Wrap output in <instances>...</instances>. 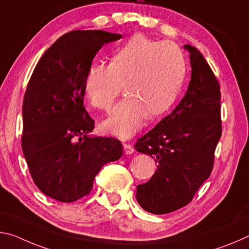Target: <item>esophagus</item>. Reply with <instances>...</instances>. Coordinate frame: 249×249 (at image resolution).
Instances as JSON below:
<instances>
[{
	"label": "esophagus",
	"instance_id": "34e87169",
	"mask_svg": "<svg viewBox=\"0 0 249 249\" xmlns=\"http://www.w3.org/2000/svg\"><path fill=\"white\" fill-rule=\"evenodd\" d=\"M124 153L127 154V156H128V154H132L134 152V149H133V146L131 144L124 143Z\"/></svg>",
	"mask_w": 249,
	"mask_h": 249
}]
</instances>
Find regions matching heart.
I'll use <instances>...</instances> for the list:
<instances>
[{"mask_svg":"<svg viewBox=\"0 0 249 249\" xmlns=\"http://www.w3.org/2000/svg\"><path fill=\"white\" fill-rule=\"evenodd\" d=\"M181 48L134 34L112 53L110 64H92L85 77L84 90L95 107L108 111L124 91V99L104 122L108 133L130 139L142 128L146 116L154 118L174 104L186 76Z\"/></svg>","mask_w":249,"mask_h":249,"instance_id":"b5f03b06","label":"heart"}]
</instances>
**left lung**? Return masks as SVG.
Returning a JSON list of instances; mask_svg holds the SVG:
<instances>
[{
	"mask_svg": "<svg viewBox=\"0 0 249 249\" xmlns=\"http://www.w3.org/2000/svg\"><path fill=\"white\" fill-rule=\"evenodd\" d=\"M192 71L184 97L169 116L134 145L148 154L158 169L137 186V201L152 214H166L192 201L213 169L214 152L221 139V90L203 55L186 44Z\"/></svg>",
	"mask_w": 249,
	"mask_h": 249,
	"instance_id": "1",
	"label": "left lung"
}]
</instances>
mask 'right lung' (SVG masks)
Segmentation results:
<instances>
[{
    "label": "right lung",
    "mask_w": 249,
    "mask_h": 249,
    "mask_svg": "<svg viewBox=\"0 0 249 249\" xmlns=\"http://www.w3.org/2000/svg\"><path fill=\"white\" fill-rule=\"evenodd\" d=\"M121 34L72 31L44 53L23 101L22 149L42 192L71 203L89 194L96 175L122 156L115 138L92 137L95 120L84 107V81L93 57Z\"/></svg>",
    "instance_id": "right-lung-1"
}]
</instances>
